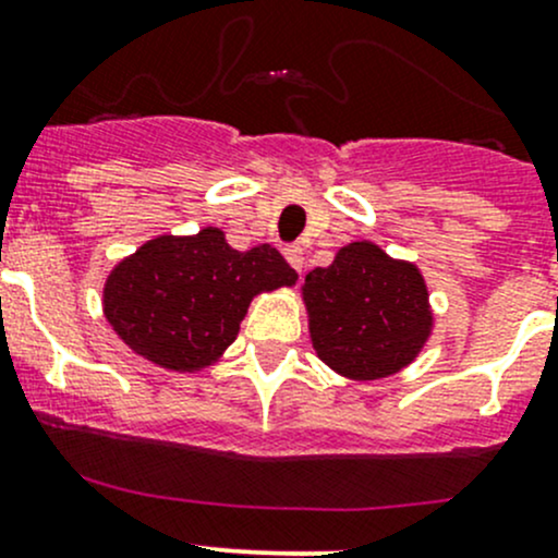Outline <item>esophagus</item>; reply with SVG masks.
Instances as JSON below:
<instances>
[{
  "label": "esophagus",
  "instance_id": "1",
  "mask_svg": "<svg viewBox=\"0 0 558 558\" xmlns=\"http://www.w3.org/2000/svg\"><path fill=\"white\" fill-rule=\"evenodd\" d=\"M284 257H287V263L295 268V271H303V247L290 244V247H284Z\"/></svg>",
  "mask_w": 558,
  "mask_h": 558
}]
</instances>
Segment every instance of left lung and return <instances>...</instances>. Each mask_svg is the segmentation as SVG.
<instances>
[{
  "label": "left lung",
  "mask_w": 558,
  "mask_h": 558,
  "mask_svg": "<svg viewBox=\"0 0 558 558\" xmlns=\"http://www.w3.org/2000/svg\"><path fill=\"white\" fill-rule=\"evenodd\" d=\"M311 340L319 359L353 380L399 373L430 332L425 281L412 263L369 242H353L332 266L305 277Z\"/></svg>",
  "instance_id": "1"
}]
</instances>
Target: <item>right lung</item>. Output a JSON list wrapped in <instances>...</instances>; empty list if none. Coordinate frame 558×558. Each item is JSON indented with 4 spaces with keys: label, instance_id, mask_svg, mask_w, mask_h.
Segmentation results:
<instances>
[{
    "label": "right lung",
    "instance_id": "1",
    "mask_svg": "<svg viewBox=\"0 0 558 558\" xmlns=\"http://www.w3.org/2000/svg\"><path fill=\"white\" fill-rule=\"evenodd\" d=\"M298 274L271 244L239 253L220 229L159 236L111 271L106 319L135 353L159 367H207L236 340L257 292L295 284Z\"/></svg>",
    "mask_w": 558,
    "mask_h": 558
}]
</instances>
